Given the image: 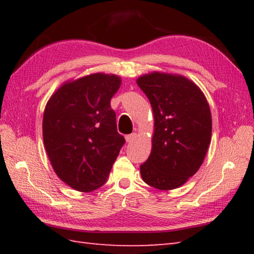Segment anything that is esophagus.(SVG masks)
I'll return each instance as SVG.
<instances>
[{
  "mask_svg": "<svg viewBox=\"0 0 254 254\" xmlns=\"http://www.w3.org/2000/svg\"><path fill=\"white\" fill-rule=\"evenodd\" d=\"M137 137V134L136 133H132V134H128V135L126 136V139L127 143H131L133 141H135V138Z\"/></svg>",
  "mask_w": 254,
  "mask_h": 254,
  "instance_id": "34e87169",
  "label": "esophagus"
}]
</instances>
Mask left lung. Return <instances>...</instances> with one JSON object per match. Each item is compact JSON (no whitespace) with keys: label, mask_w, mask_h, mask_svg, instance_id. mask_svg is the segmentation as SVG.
<instances>
[{"label":"left lung","mask_w":254,"mask_h":254,"mask_svg":"<svg viewBox=\"0 0 254 254\" xmlns=\"http://www.w3.org/2000/svg\"><path fill=\"white\" fill-rule=\"evenodd\" d=\"M153 108L152 152L139 166L142 179L158 190L181 187L199 169L212 137L208 102L181 75L154 72L136 80Z\"/></svg>","instance_id":"1"}]
</instances>
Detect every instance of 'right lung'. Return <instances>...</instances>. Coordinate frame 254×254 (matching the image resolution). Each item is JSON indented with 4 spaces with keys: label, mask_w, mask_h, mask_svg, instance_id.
<instances>
[{
    "label": "right lung",
    "mask_w": 254,
    "mask_h": 254,
    "mask_svg": "<svg viewBox=\"0 0 254 254\" xmlns=\"http://www.w3.org/2000/svg\"><path fill=\"white\" fill-rule=\"evenodd\" d=\"M117 75L96 73L66 82L47 102L42 134L53 170L74 190L104 186L126 139L117 131L111 98Z\"/></svg>",
    "instance_id": "add662e5"
}]
</instances>
